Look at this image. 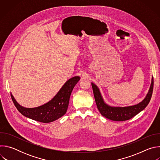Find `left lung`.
<instances>
[{
  "instance_id": "1",
  "label": "left lung",
  "mask_w": 160,
  "mask_h": 160,
  "mask_svg": "<svg viewBox=\"0 0 160 160\" xmlns=\"http://www.w3.org/2000/svg\"><path fill=\"white\" fill-rule=\"evenodd\" d=\"M153 85L154 80L153 78H152L150 88L144 99L142 102L136 105L123 108L111 107L107 105L104 102L98 87L95 84L92 83V87L93 89L94 96L97 107L101 115L109 120L121 122L131 119L132 118L138 115L139 112L142 111L148 106L152 96Z\"/></svg>"
}]
</instances>
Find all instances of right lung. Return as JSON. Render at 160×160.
Here are the masks:
<instances>
[{
	"instance_id": "add662e5",
	"label": "right lung",
	"mask_w": 160,
	"mask_h": 160,
	"mask_svg": "<svg viewBox=\"0 0 160 160\" xmlns=\"http://www.w3.org/2000/svg\"><path fill=\"white\" fill-rule=\"evenodd\" d=\"M79 80V77L68 80L52 100L37 108H27L20 106L11 94V99L22 115L42 123H50L61 118L66 112L71 93Z\"/></svg>"
}]
</instances>
